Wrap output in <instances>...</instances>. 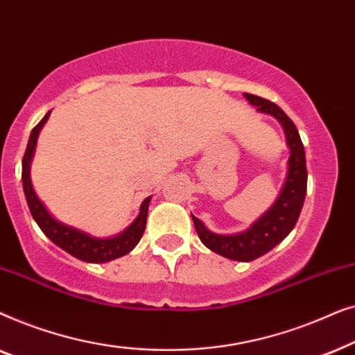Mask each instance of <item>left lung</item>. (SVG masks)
Returning a JSON list of instances; mask_svg holds the SVG:
<instances>
[{"label": "left lung", "mask_w": 355, "mask_h": 355, "mask_svg": "<svg viewBox=\"0 0 355 355\" xmlns=\"http://www.w3.org/2000/svg\"><path fill=\"white\" fill-rule=\"evenodd\" d=\"M244 95L250 105L257 106L259 113L273 116L281 124L291 155L288 159V173H286L279 196L259 220L252 223L249 230L237 232V234H218L208 230L197 216L191 215L203 245L218 255L236 261H252L278 245L294 230L304 207L305 193H307L305 152L295 124L273 101L250 94Z\"/></svg>", "instance_id": "8db88e82"}]
</instances>
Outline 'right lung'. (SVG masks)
I'll list each match as a JSON object with an SVG mask.
<instances>
[{"mask_svg": "<svg viewBox=\"0 0 355 355\" xmlns=\"http://www.w3.org/2000/svg\"><path fill=\"white\" fill-rule=\"evenodd\" d=\"M51 111L43 116V119L38 123L35 128L32 129L31 137H28V144L22 158V186L24 193H26L28 210H31L33 220L40 226L48 239L53 244H56L60 249L66 250L67 254L76 257L87 263H105V261H111L119 257L128 255L135 245L139 244L140 237H142L145 231V225H147V215H148V205L152 197H147L140 205V213L135 220L130 223V226L125 227L123 232L116 234L113 237H95L89 234V232L77 230L74 226L66 225L48 211L40 198H38L35 189L32 186L31 179V164L35 155L37 139L38 134L45 123L50 118Z\"/></svg>", "mask_w": 355, "mask_h": 355, "instance_id": "obj_1", "label": "right lung"}]
</instances>
